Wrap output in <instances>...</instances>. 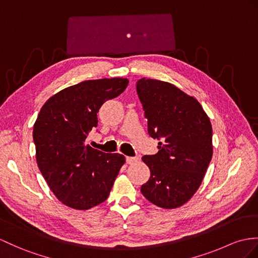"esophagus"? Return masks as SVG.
I'll return each instance as SVG.
<instances>
[{"label": "esophagus", "mask_w": 258, "mask_h": 258, "mask_svg": "<svg viewBox=\"0 0 258 258\" xmlns=\"http://www.w3.org/2000/svg\"><path fill=\"white\" fill-rule=\"evenodd\" d=\"M138 161L137 158H131V156H127L125 158V162L128 163V164H134V163H136Z\"/></svg>", "instance_id": "1"}]
</instances>
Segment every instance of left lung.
<instances>
[{
    "label": "left lung",
    "mask_w": 258,
    "mask_h": 258,
    "mask_svg": "<svg viewBox=\"0 0 258 258\" xmlns=\"http://www.w3.org/2000/svg\"><path fill=\"white\" fill-rule=\"evenodd\" d=\"M148 133L159 152L144 155L151 176L141 186L150 203L163 209L183 206L197 191L212 158V125L198 100L168 82H137Z\"/></svg>",
    "instance_id": "obj_1"
}]
</instances>
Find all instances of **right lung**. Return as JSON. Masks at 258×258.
I'll list each match as a JSON object with an SVG mask.
<instances>
[{"mask_svg": "<svg viewBox=\"0 0 258 258\" xmlns=\"http://www.w3.org/2000/svg\"><path fill=\"white\" fill-rule=\"evenodd\" d=\"M128 79L89 80L50 97L34 124L36 160L50 189L62 204L91 209L108 198L125 159L86 144L97 127V112L106 100L120 95Z\"/></svg>", "mask_w": 258, "mask_h": 258, "instance_id": "right-lung-1", "label": "right lung"}]
</instances>
